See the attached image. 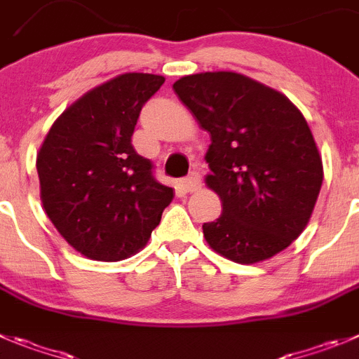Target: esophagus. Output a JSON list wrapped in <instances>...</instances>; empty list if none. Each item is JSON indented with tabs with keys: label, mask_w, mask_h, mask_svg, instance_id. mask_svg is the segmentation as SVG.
<instances>
[{
	"label": "esophagus",
	"mask_w": 359,
	"mask_h": 359,
	"mask_svg": "<svg viewBox=\"0 0 359 359\" xmlns=\"http://www.w3.org/2000/svg\"><path fill=\"white\" fill-rule=\"evenodd\" d=\"M180 187H182L186 193H193V191H196L200 187V175L198 173H191L189 177H186V179L180 180Z\"/></svg>",
	"instance_id": "34e87169"
}]
</instances>
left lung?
<instances>
[{"mask_svg": "<svg viewBox=\"0 0 359 359\" xmlns=\"http://www.w3.org/2000/svg\"><path fill=\"white\" fill-rule=\"evenodd\" d=\"M173 90L210 134L205 184L223 212L207 244L237 264L285 250L306 229L324 170L303 113L278 90L232 70L184 76Z\"/></svg>", "mask_w": 359, "mask_h": 359, "instance_id": "obj_1", "label": "left lung"}]
</instances>
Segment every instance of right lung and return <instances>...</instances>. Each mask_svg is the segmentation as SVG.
<instances>
[{"instance_id":"obj_1","label":"right lung","mask_w":359,"mask_h":359,"mask_svg":"<svg viewBox=\"0 0 359 359\" xmlns=\"http://www.w3.org/2000/svg\"><path fill=\"white\" fill-rule=\"evenodd\" d=\"M163 76L126 72L74 100L36 154L40 200L60 236L90 260L138 253L159 225L173 189L152 177L130 136Z\"/></svg>"}]
</instances>
